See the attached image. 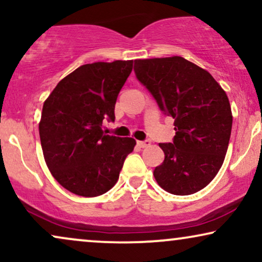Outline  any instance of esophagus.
Listing matches in <instances>:
<instances>
[{
    "instance_id": "obj_1",
    "label": "esophagus",
    "mask_w": 262,
    "mask_h": 262,
    "mask_svg": "<svg viewBox=\"0 0 262 262\" xmlns=\"http://www.w3.org/2000/svg\"><path fill=\"white\" fill-rule=\"evenodd\" d=\"M137 144L141 148H147V147H149V145H150V141H148V139H147V141H138Z\"/></svg>"
}]
</instances>
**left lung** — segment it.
I'll list each match as a JSON object with an SVG mask.
<instances>
[{"instance_id":"left-lung-1","label":"left lung","mask_w":262,"mask_h":262,"mask_svg":"<svg viewBox=\"0 0 262 262\" xmlns=\"http://www.w3.org/2000/svg\"><path fill=\"white\" fill-rule=\"evenodd\" d=\"M135 72L174 119L173 143H160L165 160L154 177L165 191L191 195L219 172L229 147L232 113L227 95L206 70L182 56L135 60Z\"/></svg>"}]
</instances>
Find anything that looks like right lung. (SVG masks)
<instances>
[{"label":"right lung","mask_w":262,"mask_h":262,"mask_svg":"<svg viewBox=\"0 0 262 262\" xmlns=\"http://www.w3.org/2000/svg\"><path fill=\"white\" fill-rule=\"evenodd\" d=\"M132 66L134 60L83 64L44 101L38 125L44 160L57 183L76 195L95 198L111 190L134 150V138L102 131L103 119H115Z\"/></svg>","instance_id":"obj_1"}]
</instances>
